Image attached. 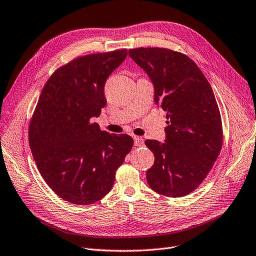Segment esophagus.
<instances>
[{"label":"esophagus","mask_w":256,"mask_h":256,"mask_svg":"<svg viewBox=\"0 0 256 256\" xmlns=\"http://www.w3.org/2000/svg\"><path fill=\"white\" fill-rule=\"evenodd\" d=\"M134 144L135 146H144V140L141 137H134Z\"/></svg>","instance_id":"obj_1"}]
</instances>
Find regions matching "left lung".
Returning a JSON list of instances; mask_svg holds the SVG:
<instances>
[{
    "mask_svg": "<svg viewBox=\"0 0 256 256\" xmlns=\"http://www.w3.org/2000/svg\"><path fill=\"white\" fill-rule=\"evenodd\" d=\"M154 86V101L166 112L164 142L146 140L155 156L146 180L155 192L190 194L210 172L222 146V119L214 92L200 68L184 54L159 47L130 50Z\"/></svg>",
    "mask_w": 256,
    "mask_h": 256,
    "instance_id": "8db88e82",
    "label": "left lung"
}]
</instances>
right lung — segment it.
<instances>
[{
	"mask_svg": "<svg viewBox=\"0 0 256 256\" xmlns=\"http://www.w3.org/2000/svg\"><path fill=\"white\" fill-rule=\"evenodd\" d=\"M126 50L80 56L56 70L44 85L30 126L36 164L52 190L74 204L100 200L134 140L108 134L98 123L106 106L104 84L126 60Z\"/></svg>",
	"mask_w": 256,
	"mask_h": 256,
	"instance_id": "obj_1",
	"label": "right lung"
}]
</instances>
